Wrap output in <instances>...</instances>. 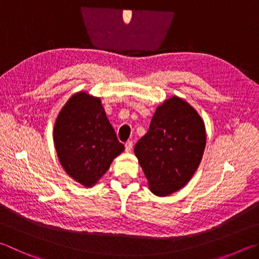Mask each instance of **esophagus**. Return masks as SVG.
Wrapping results in <instances>:
<instances>
[{"instance_id":"esophagus-1","label":"esophagus","mask_w":259,"mask_h":259,"mask_svg":"<svg viewBox=\"0 0 259 259\" xmlns=\"http://www.w3.org/2000/svg\"><path fill=\"white\" fill-rule=\"evenodd\" d=\"M133 146H134L133 142H126V143H125V145H124V147H125V152H126V153L131 152V149H133Z\"/></svg>"}]
</instances>
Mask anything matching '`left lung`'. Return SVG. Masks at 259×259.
I'll use <instances>...</instances> for the list:
<instances>
[{"label": "left lung", "instance_id": "8db88e82", "mask_svg": "<svg viewBox=\"0 0 259 259\" xmlns=\"http://www.w3.org/2000/svg\"><path fill=\"white\" fill-rule=\"evenodd\" d=\"M206 146L204 121L189 103L173 96L159 105L135 155L156 196L185 187L198 168Z\"/></svg>", "mask_w": 259, "mask_h": 259}]
</instances>
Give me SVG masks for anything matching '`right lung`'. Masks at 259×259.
Masks as SVG:
<instances>
[{
  "instance_id": "1",
  "label": "right lung",
  "mask_w": 259,
  "mask_h": 259,
  "mask_svg": "<svg viewBox=\"0 0 259 259\" xmlns=\"http://www.w3.org/2000/svg\"><path fill=\"white\" fill-rule=\"evenodd\" d=\"M59 161L73 180L92 187L124 150L106 117L101 98L79 92L56 117L53 134Z\"/></svg>"
}]
</instances>
